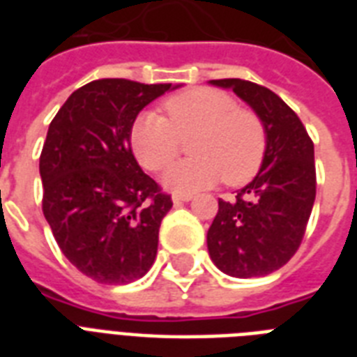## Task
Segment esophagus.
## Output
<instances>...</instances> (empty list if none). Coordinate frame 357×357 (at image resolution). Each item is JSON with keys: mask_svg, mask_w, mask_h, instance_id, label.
I'll return each instance as SVG.
<instances>
[{"mask_svg": "<svg viewBox=\"0 0 357 357\" xmlns=\"http://www.w3.org/2000/svg\"><path fill=\"white\" fill-rule=\"evenodd\" d=\"M174 204H181V202H189L192 200V195H174L172 196Z\"/></svg>", "mask_w": 357, "mask_h": 357, "instance_id": "obj_1", "label": "esophagus"}]
</instances>
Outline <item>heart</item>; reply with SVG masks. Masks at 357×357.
Instances as JSON below:
<instances>
[{
	"label": "heart",
	"mask_w": 357,
	"mask_h": 357,
	"mask_svg": "<svg viewBox=\"0 0 357 357\" xmlns=\"http://www.w3.org/2000/svg\"><path fill=\"white\" fill-rule=\"evenodd\" d=\"M165 116L140 114L131 128L137 161L150 172H161L179 155L189 140L192 157L165 174L174 192L190 195L224 179L238 187L259 172L266 153L265 122L254 109L237 107L228 92L196 86L165 102Z\"/></svg>",
	"instance_id": "b5f03b06"
}]
</instances>
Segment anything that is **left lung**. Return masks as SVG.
Masks as SVG:
<instances>
[{
	"label": "left lung",
	"mask_w": 357,
	"mask_h": 357,
	"mask_svg": "<svg viewBox=\"0 0 357 357\" xmlns=\"http://www.w3.org/2000/svg\"><path fill=\"white\" fill-rule=\"evenodd\" d=\"M211 83L231 89L259 114L268 142L261 170L235 202L218 200L207 248L213 263L229 276H266L282 268L304 238L317 195L313 140L271 89L244 79Z\"/></svg>",
	"instance_id": "8db88e82"
}]
</instances>
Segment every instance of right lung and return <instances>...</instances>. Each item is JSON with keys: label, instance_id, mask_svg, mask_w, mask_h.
I'll return each instance as SVG.
<instances>
[{"label": "right lung", "instance_id": "1", "mask_svg": "<svg viewBox=\"0 0 357 357\" xmlns=\"http://www.w3.org/2000/svg\"><path fill=\"white\" fill-rule=\"evenodd\" d=\"M172 83L98 79L70 94L40 153L42 211L66 259L98 283L150 271L172 198L131 151L137 114Z\"/></svg>", "mask_w": 357, "mask_h": 357}]
</instances>
